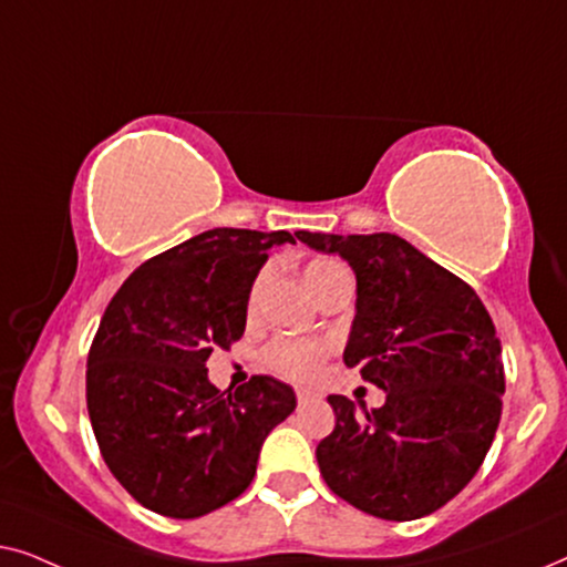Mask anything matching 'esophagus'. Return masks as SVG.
I'll list each match as a JSON object with an SVG mask.
<instances>
[{
	"label": "esophagus",
	"mask_w": 567,
	"mask_h": 567,
	"mask_svg": "<svg viewBox=\"0 0 567 567\" xmlns=\"http://www.w3.org/2000/svg\"><path fill=\"white\" fill-rule=\"evenodd\" d=\"M297 400H299V405H309V402L320 400V394H317L315 390H309V386H297Z\"/></svg>",
	"instance_id": "obj_1"
}]
</instances>
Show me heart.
<instances>
[{
	"label": "heart",
	"instance_id": "heart-1",
	"mask_svg": "<svg viewBox=\"0 0 567 567\" xmlns=\"http://www.w3.org/2000/svg\"><path fill=\"white\" fill-rule=\"evenodd\" d=\"M330 266H338L332 260H315L307 266V276L317 274V270H324ZM268 281V268L260 270L258 278H255L250 289V307L258 301V293ZM330 346L322 343V340H293V338H281L276 343H270L262 353L266 359V367L274 369L276 374L289 377V379H312L320 369L324 355H328Z\"/></svg>",
	"mask_w": 567,
	"mask_h": 567
}]
</instances>
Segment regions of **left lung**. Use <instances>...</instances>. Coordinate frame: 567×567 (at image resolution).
Instances as JSON below:
<instances>
[{
  "label": "left lung",
  "mask_w": 567,
  "mask_h": 567,
  "mask_svg": "<svg viewBox=\"0 0 567 567\" xmlns=\"http://www.w3.org/2000/svg\"><path fill=\"white\" fill-rule=\"evenodd\" d=\"M297 237L351 266L343 361L386 394L361 413L330 394L336 431L317 444L324 483L386 522L433 514L475 477L498 431L506 379L491 315L462 278L390 231Z\"/></svg>",
  "instance_id": "left-lung-1"
}]
</instances>
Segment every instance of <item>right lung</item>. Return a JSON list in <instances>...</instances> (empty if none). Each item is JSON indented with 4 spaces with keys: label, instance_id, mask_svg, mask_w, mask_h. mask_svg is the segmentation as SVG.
<instances>
[{
    "label": "right lung",
    "instance_id": "obj_1",
    "mask_svg": "<svg viewBox=\"0 0 567 567\" xmlns=\"http://www.w3.org/2000/svg\"><path fill=\"white\" fill-rule=\"evenodd\" d=\"M289 231L208 229L131 274L87 359V410L115 480L154 514L198 518L252 483L262 441L297 408L274 377L208 382L214 348L243 338L250 289Z\"/></svg>",
    "mask_w": 567,
    "mask_h": 567
}]
</instances>
